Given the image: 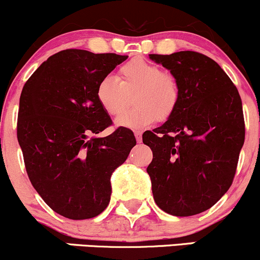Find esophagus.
<instances>
[{
    "label": "esophagus",
    "mask_w": 260,
    "mask_h": 260,
    "mask_svg": "<svg viewBox=\"0 0 260 260\" xmlns=\"http://www.w3.org/2000/svg\"><path fill=\"white\" fill-rule=\"evenodd\" d=\"M134 135H135L136 141H138V142H141V140H142V133H141V131H139V130L134 131Z\"/></svg>",
    "instance_id": "obj_1"
}]
</instances>
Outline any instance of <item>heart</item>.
I'll return each mask as SVG.
<instances>
[{
    "mask_svg": "<svg viewBox=\"0 0 260 260\" xmlns=\"http://www.w3.org/2000/svg\"><path fill=\"white\" fill-rule=\"evenodd\" d=\"M96 100L110 116H118L133 96L134 107L119 116L115 124L138 129L151 125L157 119L166 121L177 110L181 86L172 73L164 72L158 64L134 58L119 69L115 77L102 78L96 85Z\"/></svg>",
    "mask_w": 260,
    "mask_h": 260,
    "instance_id": "1",
    "label": "heart"
}]
</instances>
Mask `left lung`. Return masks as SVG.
<instances>
[{
	"label": "left lung",
	"mask_w": 260,
	"mask_h": 260,
	"mask_svg": "<svg viewBox=\"0 0 260 260\" xmlns=\"http://www.w3.org/2000/svg\"><path fill=\"white\" fill-rule=\"evenodd\" d=\"M178 79L181 102L167 121L145 131L152 150L146 171L156 205L187 217L207 211L228 191L244 144L242 100L213 59L192 51L149 54Z\"/></svg>",
	"instance_id": "8db88e82"
}]
</instances>
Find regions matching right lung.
Masks as SVG:
<instances>
[{"label": "right lung", "instance_id": "obj_1", "mask_svg": "<svg viewBox=\"0 0 260 260\" xmlns=\"http://www.w3.org/2000/svg\"><path fill=\"white\" fill-rule=\"evenodd\" d=\"M127 55L66 49L38 67L19 98L17 139L30 183L69 219L96 217L110 202V177L136 145L134 133L111 125L96 85Z\"/></svg>", "mask_w": 260, "mask_h": 260}]
</instances>
